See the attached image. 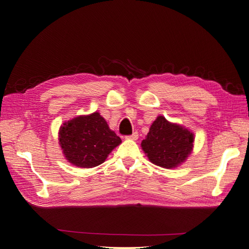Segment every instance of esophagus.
<instances>
[{
    "label": "esophagus",
    "mask_w": 249,
    "mask_h": 249,
    "mask_svg": "<svg viewBox=\"0 0 249 249\" xmlns=\"http://www.w3.org/2000/svg\"><path fill=\"white\" fill-rule=\"evenodd\" d=\"M138 138V133L137 132H134L132 135H128V136H126V140H133V141H136Z\"/></svg>",
    "instance_id": "esophagus-1"
}]
</instances>
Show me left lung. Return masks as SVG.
I'll list each match as a JSON object with an SVG mask.
<instances>
[{"mask_svg":"<svg viewBox=\"0 0 249 249\" xmlns=\"http://www.w3.org/2000/svg\"><path fill=\"white\" fill-rule=\"evenodd\" d=\"M195 135L159 115L142 142V148L154 165L172 169L185 161L193 149Z\"/></svg>","mask_w":249,"mask_h":249,"instance_id":"1","label":"left lung"}]
</instances>
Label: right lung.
I'll use <instances>...</instances> for the list:
<instances>
[{
	"instance_id": "obj_1",
	"label": "right lung",
	"mask_w": 249,
	"mask_h": 249,
	"mask_svg": "<svg viewBox=\"0 0 249 249\" xmlns=\"http://www.w3.org/2000/svg\"><path fill=\"white\" fill-rule=\"evenodd\" d=\"M58 140L66 159L81 168H93L103 163L122 142L98 112L66 122L59 129Z\"/></svg>"
}]
</instances>
